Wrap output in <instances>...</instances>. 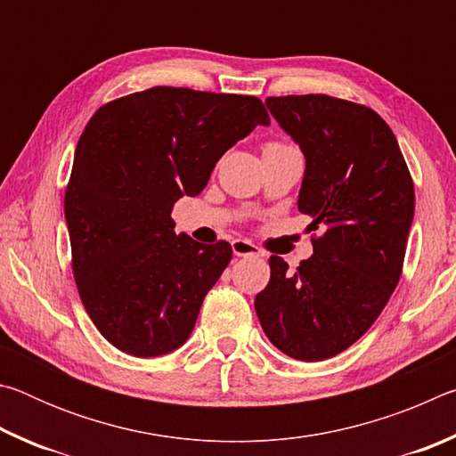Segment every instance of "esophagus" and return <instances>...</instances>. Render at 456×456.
<instances>
[{
  "mask_svg": "<svg viewBox=\"0 0 456 456\" xmlns=\"http://www.w3.org/2000/svg\"><path fill=\"white\" fill-rule=\"evenodd\" d=\"M231 247H233V253L237 257H257V256H261L259 247L253 245L251 241H247V239H235V241L231 243Z\"/></svg>",
  "mask_w": 456,
  "mask_h": 456,
  "instance_id": "34e87169",
  "label": "esophagus"
}]
</instances>
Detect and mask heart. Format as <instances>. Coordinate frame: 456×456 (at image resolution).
Returning a JSON list of instances; mask_svg holds the SVG:
<instances>
[{
    "instance_id": "b5f03b06",
    "label": "heart",
    "mask_w": 456,
    "mask_h": 456,
    "mask_svg": "<svg viewBox=\"0 0 456 456\" xmlns=\"http://www.w3.org/2000/svg\"><path fill=\"white\" fill-rule=\"evenodd\" d=\"M272 144H275V142H272Z\"/></svg>"
}]
</instances>
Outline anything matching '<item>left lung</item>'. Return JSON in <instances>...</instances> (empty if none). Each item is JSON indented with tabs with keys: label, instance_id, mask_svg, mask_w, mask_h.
<instances>
[{
	"label": "left lung",
	"instance_id": "8db88e82",
	"mask_svg": "<svg viewBox=\"0 0 456 456\" xmlns=\"http://www.w3.org/2000/svg\"><path fill=\"white\" fill-rule=\"evenodd\" d=\"M265 104L305 157L297 209L326 231L296 272L272 256L256 312L277 350L320 362L350 348L388 304L403 273L414 184L395 133L372 108L326 94Z\"/></svg>",
	"mask_w": 456,
	"mask_h": 456
}]
</instances>
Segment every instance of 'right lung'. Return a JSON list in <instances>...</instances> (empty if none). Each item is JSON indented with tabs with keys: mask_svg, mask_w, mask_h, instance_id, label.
I'll list each match as a JSON object with an SVG mask.
<instances>
[{
	"mask_svg": "<svg viewBox=\"0 0 456 456\" xmlns=\"http://www.w3.org/2000/svg\"><path fill=\"white\" fill-rule=\"evenodd\" d=\"M256 96L154 86L98 108L76 146L64 215L84 307L114 348L163 356L187 342L231 245L175 233L173 205L207 187L256 126Z\"/></svg>",
	"mask_w": 456,
	"mask_h": 456,
	"instance_id": "obj_1",
	"label": "right lung"
}]
</instances>
